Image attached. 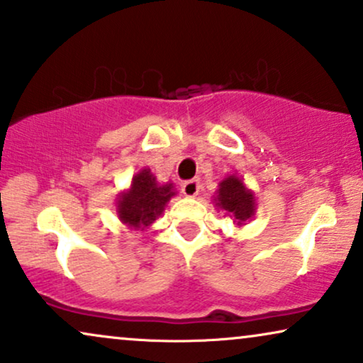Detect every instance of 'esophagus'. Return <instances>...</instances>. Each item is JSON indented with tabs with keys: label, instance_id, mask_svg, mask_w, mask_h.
I'll list each match as a JSON object with an SVG mask.
<instances>
[{
	"label": "esophagus",
	"instance_id": "esophagus-1",
	"mask_svg": "<svg viewBox=\"0 0 363 363\" xmlns=\"http://www.w3.org/2000/svg\"><path fill=\"white\" fill-rule=\"evenodd\" d=\"M182 191L185 196H196L200 191V180H196V178H194V180H186L182 185Z\"/></svg>",
	"mask_w": 363,
	"mask_h": 363
}]
</instances>
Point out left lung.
I'll return each instance as SVG.
<instances>
[{"instance_id":"8db88e82","label":"left lung","mask_w":363,"mask_h":363,"mask_svg":"<svg viewBox=\"0 0 363 363\" xmlns=\"http://www.w3.org/2000/svg\"><path fill=\"white\" fill-rule=\"evenodd\" d=\"M213 200H216V207L225 210V213L234 218L237 225H242L256 212L254 194L237 174H229L218 183L217 196Z\"/></svg>"}]
</instances>
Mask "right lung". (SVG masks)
Here are the masks:
<instances>
[{
    "label": "right lung",
    "instance_id": "right-lung-1",
    "mask_svg": "<svg viewBox=\"0 0 363 363\" xmlns=\"http://www.w3.org/2000/svg\"><path fill=\"white\" fill-rule=\"evenodd\" d=\"M173 195V183L160 185L150 168H143L133 177L129 190L119 195V220L134 230L145 229L163 213Z\"/></svg>",
    "mask_w": 363,
    "mask_h": 363
}]
</instances>
